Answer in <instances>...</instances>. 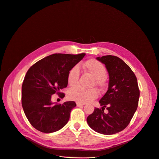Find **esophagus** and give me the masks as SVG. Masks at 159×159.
Segmentation results:
<instances>
[{"label": "esophagus", "mask_w": 159, "mask_h": 159, "mask_svg": "<svg viewBox=\"0 0 159 159\" xmlns=\"http://www.w3.org/2000/svg\"><path fill=\"white\" fill-rule=\"evenodd\" d=\"M76 105H77V107H81V106L85 105V104H84V103H80V102H76Z\"/></svg>", "instance_id": "1"}]
</instances>
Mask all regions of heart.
<instances>
[{"mask_svg":"<svg viewBox=\"0 0 159 159\" xmlns=\"http://www.w3.org/2000/svg\"><path fill=\"white\" fill-rule=\"evenodd\" d=\"M83 68L94 78V84L101 86L103 83L104 78H106L107 69L100 61L91 59L87 60L83 65ZM80 77V69L78 66L72 67L68 74V83L70 86L75 85ZM69 98L74 101L85 103L90 102L98 97V92L94 89H85L76 86L72 88L69 92Z\"/></svg>","mask_w":159,"mask_h":159,"instance_id":"b5f03b06","label":"heart"}]
</instances>
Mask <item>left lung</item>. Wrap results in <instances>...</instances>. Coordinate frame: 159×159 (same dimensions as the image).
I'll return each mask as SVG.
<instances>
[{
  "label": "left lung",
  "instance_id": "8db88e82",
  "mask_svg": "<svg viewBox=\"0 0 159 159\" xmlns=\"http://www.w3.org/2000/svg\"><path fill=\"white\" fill-rule=\"evenodd\" d=\"M96 59L105 65L109 75L108 87L99 101L102 110L95 108L87 121L95 132L112 135L122 131L129 123L137 108L140 91L135 74L124 61L111 55ZM105 107L107 114L104 112Z\"/></svg>",
  "mask_w": 159,
  "mask_h": 159
}]
</instances>
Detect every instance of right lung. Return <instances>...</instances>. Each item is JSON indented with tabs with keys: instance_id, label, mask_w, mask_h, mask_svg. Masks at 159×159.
I'll use <instances>...</instances> for the list:
<instances>
[{
	"instance_id": "obj_1",
	"label": "right lung",
	"mask_w": 159,
	"mask_h": 159,
	"mask_svg": "<svg viewBox=\"0 0 159 159\" xmlns=\"http://www.w3.org/2000/svg\"><path fill=\"white\" fill-rule=\"evenodd\" d=\"M85 54H53L37 61L27 70L22 86V105L28 120L39 131L55 132L67 123L76 102L57 105L51 101V97L67 87L70 70ZM64 96V94L60 96Z\"/></svg>"
}]
</instances>
